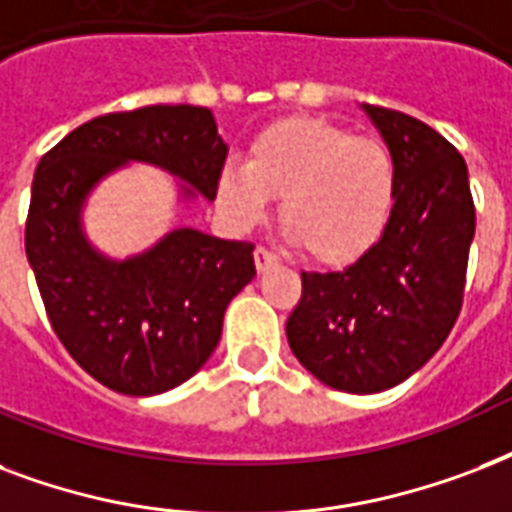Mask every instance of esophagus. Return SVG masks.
I'll use <instances>...</instances> for the list:
<instances>
[{"mask_svg": "<svg viewBox=\"0 0 512 512\" xmlns=\"http://www.w3.org/2000/svg\"><path fill=\"white\" fill-rule=\"evenodd\" d=\"M253 259H256V269H259V272H264V269H269V267H275L277 261V253L275 251H269V248H264V245H259V248H256V251H253Z\"/></svg>", "mask_w": 512, "mask_h": 512, "instance_id": "1", "label": "esophagus"}]
</instances>
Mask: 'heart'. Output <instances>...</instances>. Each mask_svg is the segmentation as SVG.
Instances as JSON below:
<instances>
[{
  "label": "heart",
  "instance_id": "1",
  "mask_svg": "<svg viewBox=\"0 0 512 512\" xmlns=\"http://www.w3.org/2000/svg\"><path fill=\"white\" fill-rule=\"evenodd\" d=\"M275 194L280 219L312 259L342 264L382 235L395 200V162L382 141L326 120H283L261 130L248 162H227L219 202L240 229L256 227Z\"/></svg>",
  "mask_w": 512,
  "mask_h": 512
}]
</instances>
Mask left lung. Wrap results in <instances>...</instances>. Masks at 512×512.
Here are the masks:
<instances>
[{
    "label": "left lung",
    "instance_id": "1",
    "mask_svg": "<svg viewBox=\"0 0 512 512\" xmlns=\"http://www.w3.org/2000/svg\"><path fill=\"white\" fill-rule=\"evenodd\" d=\"M395 162L382 235L339 272H301L285 323L293 355L342 392L390 390L419 371L457 323L475 205L457 146L395 109L363 104Z\"/></svg>",
    "mask_w": 512,
    "mask_h": 512
}]
</instances>
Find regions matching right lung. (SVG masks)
I'll return each mask as SVG.
<instances>
[{"mask_svg":"<svg viewBox=\"0 0 512 512\" xmlns=\"http://www.w3.org/2000/svg\"><path fill=\"white\" fill-rule=\"evenodd\" d=\"M211 109L144 106L79 125L39 160L26 256L55 336L87 374L122 395H160L202 368L227 304L256 275L253 243L176 229L141 256L112 261L87 243V192L128 160L160 165L213 200L227 162Z\"/></svg>","mask_w":512,"mask_h":512,"instance_id":"add662e5","label":"right lung"}]
</instances>
